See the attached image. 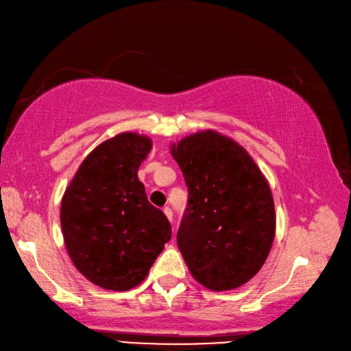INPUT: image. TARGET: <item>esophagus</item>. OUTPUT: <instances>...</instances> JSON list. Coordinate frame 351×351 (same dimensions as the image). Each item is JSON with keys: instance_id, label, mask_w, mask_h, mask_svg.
Listing matches in <instances>:
<instances>
[{"instance_id": "1", "label": "esophagus", "mask_w": 351, "mask_h": 351, "mask_svg": "<svg viewBox=\"0 0 351 351\" xmlns=\"http://www.w3.org/2000/svg\"><path fill=\"white\" fill-rule=\"evenodd\" d=\"M164 214L167 215V218H168L169 221H173V210H171V208L165 206V208H164Z\"/></svg>"}]
</instances>
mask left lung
<instances>
[{
  "instance_id": "1",
  "label": "left lung",
  "mask_w": 351,
  "mask_h": 351,
  "mask_svg": "<svg viewBox=\"0 0 351 351\" xmlns=\"http://www.w3.org/2000/svg\"><path fill=\"white\" fill-rule=\"evenodd\" d=\"M189 199L177 244L193 278L214 291L254 277L275 236L271 189L252 156L217 132L190 134L171 146Z\"/></svg>"
}]
</instances>
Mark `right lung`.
<instances>
[{"mask_svg":"<svg viewBox=\"0 0 351 351\" xmlns=\"http://www.w3.org/2000/svg\"><path fill=\"white\" fill-rule=\"evenodd\" d=\"M152 149L149 137L120 133L86 156L61 200V228L66 249L80 274L114 291L141 284L171 226L147 200L137 178Z\"/></svg>","mask_w":351,"mask_h":351,"instance_id":"1","label":"right lung"}]
</instances>
